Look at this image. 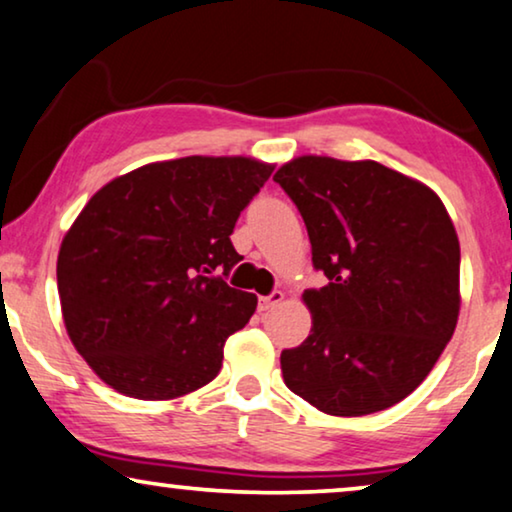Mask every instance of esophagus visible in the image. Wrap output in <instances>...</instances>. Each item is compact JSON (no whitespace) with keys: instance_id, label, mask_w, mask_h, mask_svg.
<instances>
[{"instance_id":"34e87169","label":"esophagus","mask_w":512,"mask_h":512,"mask_svg":"<svg viewBox=\"0 0 512 512\" xmlns=\"http://www.w3.org/2000/svg\"><path fill=\"white\" fill-rule=\"evenodd\" d=\"M282 300H284V293L282 291H272L270 296L258 298V310L268 312V310H272V307H277L279 303H282Z\"/></svg>"}]
</instances>
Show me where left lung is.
<instances>
[{"label": "left lung", "instance_id": "8db88e82", "mask_svg": "<svg viewBox=\"0 0 512 512\" xmlns=\"http://www.w3.org/2000/svg\"><path fill=\"white\" fill-rule=\"evenodd\" d=\"M275 181L296 202L314 268L312 331L282 352L293 394L335 417L387 410L436 366L459 319V237L443 200L375 160L298 156Z\"/></svg>", "mask_w": 512, "mask_h": 512}]
</instances>
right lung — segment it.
Masks as SVG:
<instances>
[{"mask_svg": "<svg viewBox=\"0 0 512 512\" xmlns=\"http://www.w3.org/2000/svg\"><path fill=\"white\" fill-rule=\"evenodd\" d=\"M272 170L244 156L163 160L88 200L60 244L58 293L69 340L104 384L170 401L219 375L258 303L223 279L242 261L230 235Z\"/></svg>", "mask_w": 512, "mask_h": 512, "instance_id": "obj_1", "label": "right lung"}]
</instances>
